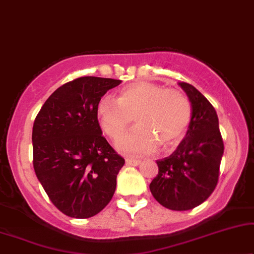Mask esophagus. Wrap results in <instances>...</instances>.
Returning a JSON list of instances; mask_svg holds the SVG:
<instances>
[{"mask_svg": "<svg viewBox=\"0 0 254 254\" xmlns=\"http://www.w3.org/2000/svg\"><path fill=\"white\" fill-rule=\"evenodd\" d=\"M125 162H127V165H129V166H138V165L140 164V160H137V159H130L127 158V160H125Z\"/></svg>", "mask_w": 254, "mask_h": 254, "instance_id": "1", "label": "esophagus"}]
</instances>
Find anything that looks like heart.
<instances>
[{
    "mask_svg": "<svg viewBox=\"0 0 254 254\" xmlns=\"http://www.w3.org/2000/svg\"><path fill=\"white\" fill-rule=\"evenodd\" d=\"M96 114L104 133L111 139L120 138L134 121L138 127L118 140L127 153L153 152L158 144L167 148L185 136L191 121V104L178 89L138 81L124 87L117 100L104 96L99 101Z\"/></svg>",
    "mask_w": 254,
    "mask_h": 254,
    "instance_id": "b5f03b06",
    "label": "heart"
}]
</instances>
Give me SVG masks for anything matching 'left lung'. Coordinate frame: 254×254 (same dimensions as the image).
Returning <instances> with one entry per match:
<instances>
[{
	"label": "left lung",
	"mask_w": 254,
	"mask_h": 254,
	"mask_svg": "<svg viewBox=\"0 0 254 254\" xmlns=\"http://www.w3.org/2000/svg\"><path fill=\"white\" fill-rule=\"evenodd\" d=\"M179 86L191 103V121L177 150L157 161L159 172L150 190L165 208L184 211L203 203L215 190L224 144L211 103L191 84Z\"/></svg>",
	"instance_id": "obj_1"
}]
</instances>
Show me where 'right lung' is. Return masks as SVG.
I'll list each match as a JSON object with an SVG mask.
<instances>
[{
    "label": "right lung",
    "instance_id": "obj_1",
    "mask_svg": "<svg viewBox=\"0 0 254 254\" xmlns=\"http://www.w3.org/2000/svg\"><path fill=\"white\" fill-rule=\"evenodd\" d=\"M121 80L82 76L51 95L32 129L33 168L63 214L89 218L113 198L125 160L102 136L96 107Z\"/></svg>",
    "mask_w": 254,
    "mask_h": 254
}]
</instances>
